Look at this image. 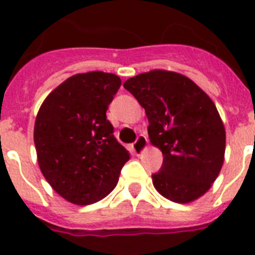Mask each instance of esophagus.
<instances>
[{
  "instance_id": "esophagus-1",
  "label": "esophagus",
  "mask_w": 255,
  "mask_h": 255,
  "mask_svg": "<svg viewBox=\"0 0 255 255\" xmlns=\"http://www.w3.org/2000/svg\"><path fill=\"white\" fill-rule=\"evenodd\" d=\"M147 145H148L147 137H145L144 135H139L135 143L132 144V151L135 152V153H141V152L147 148Z\"/></svg>"
}]
</instances>
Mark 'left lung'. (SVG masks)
Segmentation results:
<instances>
[{
  "instance_id": "left-lung-1",
  "label": "left lung",
  "mask_w": 255,
  "mask_h": 255,
  "mask_svg": "<svg viewBox=\"0 0 255 255\" xmlns=\"http://www.w3.org/2000/svg\"><path fill=\"white\" fill-rule=\"evenodd\" d=\"M124 88L147 114L152 145L163 165L152 174L161 196L188 204L210 189L224 164L225 127L209 96L181 74L152 70L129 78Z\"/></svg>"
}]
</instances>
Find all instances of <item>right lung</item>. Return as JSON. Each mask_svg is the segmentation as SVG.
I'll return each mask as SVG.
<instances>
[{
	"instance_id": "add662e5",
	"label": "right lung",
	"mask_w": 255,
	"mask_h": 255,
	"mask_svg": "<svg viewBox=\"0 0 255 255\" xmlns=\"http://www.w3.org/2000/svg\"><path fill=\"white\" fill-rule=\"evenodd\" d=\"M120 85L115 74H77L50 92L38 111V164L51 188L69 202L90 205L106 197L129 160L106 116Z\"/></svg>"
}]
</instances>
